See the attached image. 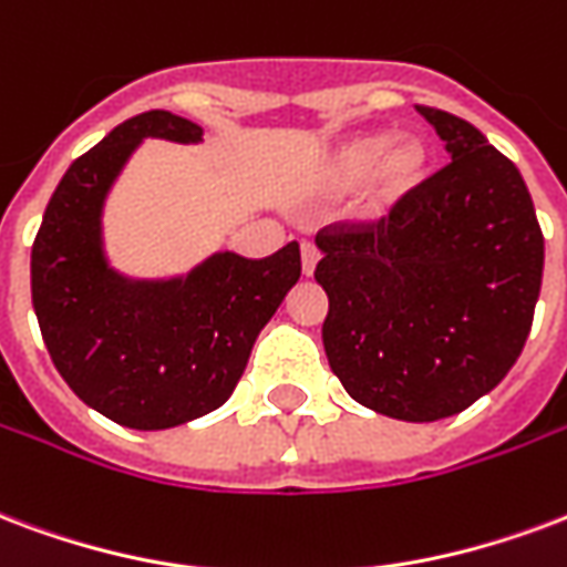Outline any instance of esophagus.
<instances>
[{"mask_svg":"<svg viewBox=\"0 0 567 567\" xmlns=\"http://www.w3.org/2000/svg\"><path fill=\"white\" fill-rule=\"evenodd\" d=\"M317 262H319V250H317V245H310V241H305V245H301V271H305V275H313V271H317Z\"/></svg>","mask_w":567,"mask_h":567,"instance_id":"34e87169","label":"esophagus"}]
</instances>
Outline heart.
<instances>
[{
    "label": "heart",
    "mask_w": 567,
    "mask_h": 567,
    "mask_svg": "<svg viewBox=\"0 0 567 567\" xmlns=\"http://www.w3.org/2000/svg\"><path fill=\"white\" fill-rule=\"evenodd\" d=\"M427 148L415 137L394 140L391 131H368L340 140L326 161V185L349 190L368 178V208L389 212L421 185Z\"/></svg>",
    "instance_id": "obj_1"
}]
</instances>
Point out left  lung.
I'll use <instances>...</instances> for the list:
<instances>
[{
  "label": "left lung",
  "mask_w": 567,
  "mask_h": 567,
  "mask_svg": "<svg viewBox=\"0 0 567 567\" xmlns=\"http://www.w3.org/2000/svg\"><path fill=\"white\" fill-rule=\"evenodd\" d=\"M449 167L377 224L322 229V343L361 406L400 421L457 415L505 380L529 338L544 236L520 169L478 127L415 106Z\"/></svg>",
  "instance_id": "8db88e82"
}]
</instances>
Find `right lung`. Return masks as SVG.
Wrapping results in <instances>:
<instances>
[{
    "mask_svg": "<svg viewBox=\"0 0 567 567\" xmlns=\"http://www.w3.org/2000/svg\"><path fill=\"white\" fill-rule=\"evenodd\" d=\"M146 137L199 143L203 127L148 110L76 157L32 245V308L76 398L122 427L167 430L227 403L259 331L299 280L301 254L299 241L266 259L218 250L167 280L116 271L104 203Z\"/></svg>",
    "mask_w": 567,
    "mask_h": 567,
    "instance_id": "add662e5",
    "label": "right lung"
}]
</instances>
